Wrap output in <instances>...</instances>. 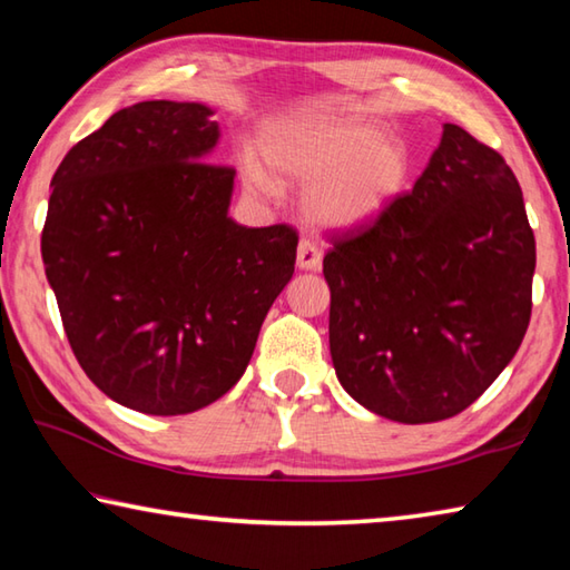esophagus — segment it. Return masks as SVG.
Returning a JSON list of instances; mask_svg holds the SVG:
<instances>
[{"mask_svg":"<svg viewBox=\"0 0 570 570\" xmlns=\"http://www.w3.org/2000/svg\"><path fill=\"white\" fill-rule=\"evenodd\" d=\"M296 264L298 268H304V272H316V268L322 266V248L316 246L314 240L302 238L296 248Z\"/></svg>","mask_w":570,"mask_h":570,"instance_id":"1","label":"esophagus"}]
</instances>
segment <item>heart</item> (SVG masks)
<instances>
[{
    "label": "heart",
    "mask_w": 570,
    "mask_h": 570,
    "mask_svg": "<svg viewBox=\"0 0 570 570\" xmlns=\"http://www.w3.org/2000/svg\"><path fill=\"white\" fill-rule=\"evenodd\" d=\"M264 158L278 178L312 183L306 216L324 228L362 226L377 218L412 176V153L397 135L364 120L278 122L264 132ZM246 150L238 158L248 193L272 198L276 178Z\"/></svg>",
    "instance_id": "obj_1"
}]
</instances>
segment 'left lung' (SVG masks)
Wrapping results in <instances>:
<instances>
[{
	"instance_id": "obj_1",
	"label": "left lung",
	"mask_w": 570,
	"mask_h": 570,
	"mask_svg": "<svg viewBox=\"0 0 570 570\" xmlns=\"http://www.w3.org/2000/svg\"><path fill=\"white\" fill-rule=\"evenodd\" d=\"M533 272L535 238L513 170L445 122L414 188L332 236L324 278L342 387L394 422L455 417L523 342Z\"/></svg>"
}]
</instances>
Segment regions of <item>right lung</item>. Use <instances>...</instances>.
Segmentation results:
<instances>
[{"label": "right lung", "instance_id": "1", "mask_svg": "<svg viewBox=\"0 0 570 570\" xmlns=\"http://www.w3.org/2000/svg\"><path fill=\"white\" fill-rule=\"evenodd\" d=\"M214 110L148 100L70 148L52 176L42 262L77 362L146 414H188L246 372L294 274L292 226L228 216L236 170L208 163Z\"/></svg>", "mask_w": 570, "mask_h": 570}]
</instances>
